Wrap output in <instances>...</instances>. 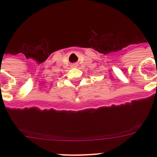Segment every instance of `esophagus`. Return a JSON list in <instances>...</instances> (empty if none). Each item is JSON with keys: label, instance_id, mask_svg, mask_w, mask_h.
<instances>
[{"label": "esophagus", "instance_id": "esophagus-1", "mask_svg": "<svg viewBox=\"0 0 157 157\" xmlns=\"http://www.w3.org/2000/svg\"><path fill=\"white\" fill-rule=\"evenodd\" d=\"M72 66H73V67H77L78 64H76V63H74V64L72 65Z\"/></svg>", "mask_w": 157, "mask_h": 157}]
</instances>
